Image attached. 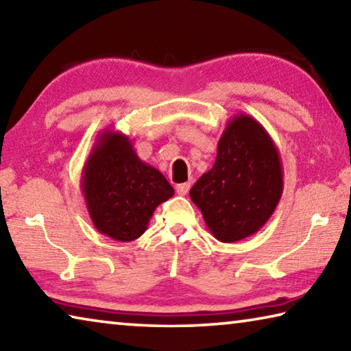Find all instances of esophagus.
I'll list each match as a JSON object with an SVG mask.
<instances>
[{
	"label": "esophagus",
	"instance_id": "obj_1",
	"mask_svg": "<svg viewBox=\"0 0 351 351\" xmlns=\"http://www.w3.org/2000/svg\"><path fill=\"white\" fill-rule=\"evenodd\" d=\"M175 189H176V193H178V195H187V193H189V189H190V182L178 184V186H176Z\"/></svg>",
	"mask_w": 351,
	"mask_h": 351
}]
</instances>
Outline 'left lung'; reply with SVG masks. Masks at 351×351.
Masks as SVG:
<instances>
[{
	"instance_id": "1",
	"label": "left lung",
	"mask_w": 351,
	"mask_h": 351,
	"mask_svg": "<svg viewBox=\"0 0 351 351\" xmlns=\"http://www.w3.org/2000/svg\"><path fill=\"white\" fill-rule=\"evenodd\" d=\"M283 192V169L274 141L258 121L235 114L218 141L213 167L190 189L217 240L235 243L257 234Z\"/></svg>"
}]
</instances>
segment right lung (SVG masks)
Listing matches in <instances>:
<instances>
[{
  "mask_svg": "<svg viewBox=\"0 0 351 351\" xmlns=\"http://www.w3.org/2000/svg\"><path fill=\"white\" fill-rule=\"evenodd\" d=\"M82 193L100 234L133 241L175 190L161 171L141 161L128 136L104 130L83 165Z\"/></svg>",
  "mask_w": 351,
  "mask_h": 351,
  "instance_id": "right-lung-1",
  "label": "right lung"
}]
</instances>
